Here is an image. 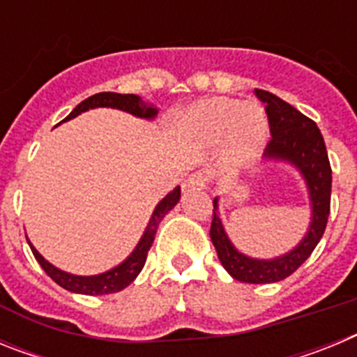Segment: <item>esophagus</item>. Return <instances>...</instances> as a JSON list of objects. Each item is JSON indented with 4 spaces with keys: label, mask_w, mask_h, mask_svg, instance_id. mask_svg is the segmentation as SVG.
Returning <instances> with one entry per match:
<instances>
[{
    "label": "esophagus",
    "mask_w": 357,
    "mask_h": 357,
    "mask_svg": "<svg viewBox=\"0 0 357 357\" xmlns=\"http://www.w3.org/2000/svg\"><path fill=\"white\" fill-rule=\"evenodd\" d=\"M207 182H209V176H207L206 172H195L188 176L184 181V185L182 188L185 191H193V189H206Z\"/></svg>",
    "instance_id": "obj_1"
}]
</instances>
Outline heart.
Here are the masks:
<instances>
[{
    "instance_id": "heart-1",
    "label": "heart",
    "mask_w": 357,
    "mask_h": 357,
    "mask_svg": "<svg viewBox=\"0 0 357 357\" xmlns=\"http://www.w3.org/2000/svg\"><path fill=\"white\" fill-rule=\"evenodd\" d=\"M188 121L207 139L225 134V160L230 169H239L259 155L268 135V119L257 103L213 98L189 110Z\"/></svg>"
}]
</instances>
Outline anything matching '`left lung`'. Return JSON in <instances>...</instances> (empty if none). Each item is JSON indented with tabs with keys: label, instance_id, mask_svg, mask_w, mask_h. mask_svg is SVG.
Listing matches in <instances>:
<instances>
[{
	"label": "left lung",
	"instance_id": "8db88e82",
	"mask_svg": "<svg viewBox=\"0 0 357 357\" xmlns=\"http://www.w3.org/2000/svg\"><path fill=\"white\" fill-rule=\"evenodd\" d=\"M255 96L263 102L268 116L272 139L264 150L266 160H284L293 164L304 176L305 188L311 202V223L307 234L288 254L273 259H254L241 254L230 243L222 218L218 214V198L213 200V222H211V241L218 252V259L227 272L241 282L268 284L279 282L291 275L309 255L324 236L331 211V164L326 143L318 130L317 123L304 116L284 100L263 89H255Z\"/></svg>",
	"mask_w": 357,
	"mask_h": 357
}]
</instances>
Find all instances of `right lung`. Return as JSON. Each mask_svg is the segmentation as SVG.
Instances as JSON below:
<instances>
[{"label":"right lung","instance_id":"obj_1","mask_svg":"<svg viewBox=\"0 0 357 357\" xmlns=\"http://www.w3.org/2000/svg\"><path fill=\"white\" fill-rule=\"evenodd\" d=\"M96 107H110V109H119L125 110V112H130V114L137 116V118L144 119H153L157 116V107L150 105V103L143 102L139 96L135 94H119V93H98L89 96L87 100H84L82 103H78L75 109H73L71 114L68 116L62 121H68V119L77 118L78 114L85 112L89 109H96ZM181 200V188L176 185L172 193H168L162 200L157 204L155 211L151 214L150 222H148L146 230H144L143 238L137 243V247L134 248L127 259L123 261L121 264L114 266L109 272L98 273V275L84 277V275H73V273L62 272L56 266H53L52 263L44 259L43 255L36 250V247L28 241L31 252L36 255V259L39 261V264L43 266V270L55 280L56 284L62 286L64 289L73 293H82V295H109V293L121 291V289L127 288L135 277L139 275V272L143 270L144 263H146V255L150 250L151 243L155 239V232L159 223L162 222V218L176 206V202Z\"/></svg>","mask_w":357,"mask_h":357}]
</instances>
